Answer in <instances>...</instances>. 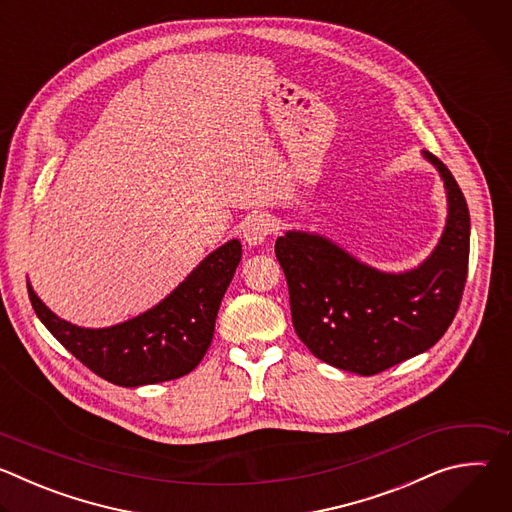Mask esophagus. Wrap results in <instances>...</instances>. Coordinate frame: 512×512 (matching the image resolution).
I'll return each instance as SVG.
<instances>
[{
  "instance_id": "34e87169",
  "label": "esophagus",
  "mask_w": 512,
  "mask_h": 512,
  "mask_svg": "<svg viewBox=\"0 0 512 512\" xmlns=\"http://www.w3.org/2000/svg\"><path fill=\"white\" fill-rule=\"evenodd\" d=\"M271 231H273V221H271V218L267 214H255L245 223L243 239H245L247 245L255 247V245L265 243L267 237L271 235Z\"/></svg>"
}]
</instances>
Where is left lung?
Listing matches in <instances>:
<instances>
[{"instance_id": "left-lung-1", "label": "left lung", "mask_w": 512, "mask_h": 512, "mask_svg": "<svg viewBox=\"0 0 512 512\" xmlns=\"http://www.w3.org/2000/svg\"><path fill=\"white\" fill-rule=\"evenodd\" d=\"M440 172L448 221L433 253L415 269L385 273L360 263L326 237L287 231L275 255L289 289L291 322L314 356L362 377L425 352L452 324L464 294L470 212L448 166Z\"/></svg>"}]
</instances>
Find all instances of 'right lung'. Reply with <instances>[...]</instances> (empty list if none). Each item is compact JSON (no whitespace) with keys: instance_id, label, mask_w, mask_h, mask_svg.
I'll list each match as a JSON object with an SVG mask.
<instances>
[{"instance_id":"obj_1","label":"right lung","mask_w":512,"mask_h":512,"mask_svg":"<svg viewBox=\"0 0 512 512\" xmlns=\"http://www.w3.org/2000/svg\"><path fill=\"white\" fill-rule=\"evenodd\" d=\"M239 261L241 243L233 239L212 251L158 306L111 328H81L60 320L30 283L28 296L50 334L95 375L119 387L156 385L198 367Z\"/></svg>"}]
</instances>
